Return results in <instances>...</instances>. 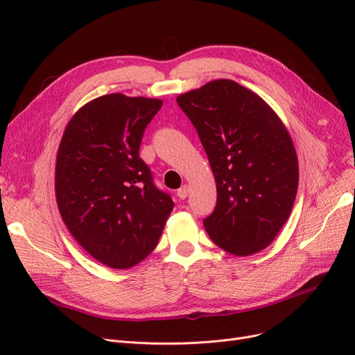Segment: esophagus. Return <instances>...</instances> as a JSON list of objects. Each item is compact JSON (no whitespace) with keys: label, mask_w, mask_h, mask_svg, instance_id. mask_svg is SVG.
<instances>
[{"label":"esophagus","mask_w":355,"mask_h":355,"mask_svg":"<svg viewBox=\"0 0 355 355\" xmlns=\"http://www.w3.org/2000/svg\"><path fill=\"white\" fill-rule=\"evenodd\" d=\"M177 196H178L180 200L187 198V196H189V187H187V185H182V187L177 191Z\"/></svg>","instance_id":"esophagus-1"}]
</instances>
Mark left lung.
<instances>
[{"mask_svg":"<svg viewBox=\"0 0 355 355\" xmlns=\"http://www.w3.org/2000/svg\"><path fill=\"white\" fill-rule=\"evenodd\" d=\"M206 151L217 202L202 225L214 243L236 256L268 248L292 211L297 158L272 107L252 90L220 79L177 98Z\"/></svg>","mask_w":355,"mask_h":355,"instance_id":"1","label":"left lung"}]
</instances>
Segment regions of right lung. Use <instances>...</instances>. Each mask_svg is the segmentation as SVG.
<instances>
[{
  "instance_id": "add662e5",
  "label": "right lung",
  "mask_w": 355,
  "mask_h": 355,
  "mask_svg": "<svg viewBox=\"0 0 355 355\" xmlns=\"http://www.w3.org/2000/svg\"><path fill=\"white\" fill-rule=\"evenodd\" d=\"M162 101L122 93L93 99L67 123L55 159V200L78 243L101 263L132 268L151 253L174 209L139 158Z\"/></svg>"
}]
</instances>
